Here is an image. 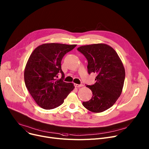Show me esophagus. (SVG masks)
<instances>
[{"instance_id":"obj_1","label":"esophagus","mask_w":149,"mask_h":149,"mask_svg":"<svg viewBox=\"0 0 149 149\" xmlns=\"http://www.w3.org/2000/svg\"><path fill=\"white\" fill-rule=\"evenodd\" d=\"M74 86L75 87H81L83 86V84H74Z\"/></svg>"}]
</instances>
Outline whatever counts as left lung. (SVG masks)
Returning a JSON list of instances; mask_svg holds the SVG:
<instances>
[{
	"label": "left lung",
	"mask_w": 149,
	"mask_h": 149,
	"mask_svg": "<svg viewBox=\"0 0 149 149\" xmlns=\"http://www.w3.org/2000/svg\"><path fill=\"white\" fill-rule=\"evenodd\" d=\"M87 58L88 72L97 74L96 83L86 87L93 96L83 105L93 113H101L111 107L120 97L123 87L125 70L114 49L105 44L83 45L77 48Z\"/></svg>",
	"instance_id": "8db88e82"
}]
</instances>
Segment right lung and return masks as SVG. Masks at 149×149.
<instances>
[{"label":"right lung","mask_w":149,"mask_h":149,"mask_svg":"<svg viewBox=\"0 0 149 149\" xmlns=\"http://www.w3.org/2000/svg\"><path fill=\"white\" fill-rule=\"evenodd\" d=\"M77 45L47 43L37 47L26 63L24 78L30 94L41 108L51 110L62 105L74 88V84L63 80L61 68L63 57ZM61 72L62 78L57 79Z\"/></svg>","instance_id":"add662e5"}]
</instances>
